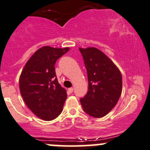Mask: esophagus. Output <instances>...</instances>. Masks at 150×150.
Here are the masks:
<instances>
[{
	"label": "esophagus",
	"instance_id": "esophagus-1",
	"mask_svg": "<svg viewBox=\"0 0 150 150\" xmlns=\"http://www.w3.org/2000/svg\"><path fill=\"white\" fill-rule=\"evenodd\" d=\"M68 92L70 93V94L73 92V88H69V89H68Z\"/></svg>",
	"mask_w": 150,
	"mask_h": 150
}]
</instances>
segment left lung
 <instances>
[{
	"mask_svg": "<svg viewBox=\"0 0 150 150\" xmlns=\"http://www.w3.org/2000/svg\"><path fill=\"white\" fill-rule=\"evenodd\" d=\"M87 71L88 89L80 100L84 111L94 118L108 114L117 105L122 88V78L105 54L95 47L81 48Z\"/></svg>",
	"mask_w": 150,
	"mask_h": 150,
	"instance_id": "left-lung-1",
	"label": "left lung"
}]
</instances>
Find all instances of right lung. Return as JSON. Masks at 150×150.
<instances>
[{
	"label": "right lung",
	"mask_w": 150,
	"mask_h": 150,
	"mask_svg": "<svg viewBox=\"0 0 150 150\" xmlns=\"http://www.w3.org/2000/svg\"><path fill=\"white\" fill-rule=\"evenodd\" d=\"M69 47L45 46L36 50L25 65L19 80L20 94L28 108L45 121L56 119L67 97L56 78L55 64Z\"/></svg>",
	"instance_id": "right-lung-1"
}]
</instances>
